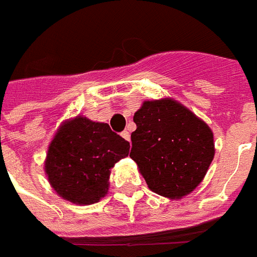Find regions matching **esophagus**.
Returning a JSON list of instances; mask_svg holds the SVG:
<instances>
[{
	"mask_svg": "<svg viewBox=\"0 0 257 257\" xmlns=\"http://www.w3.org/2000/svg\"><path fill=\"white\" fill-rule=\"evenodd\" d=\"M121 137H123V138H124V140H126V141H128L130 142V133H128V131H123V133H121Z\"/></svg>",
	"mask_w": 257,
	"mask_h": 257,
	"instance_id": "obj_1",
	"label": "esophagus"
}]
</instances>
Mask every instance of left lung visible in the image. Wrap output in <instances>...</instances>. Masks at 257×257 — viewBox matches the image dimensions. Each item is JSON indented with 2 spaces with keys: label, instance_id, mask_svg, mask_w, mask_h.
Returning a JSON list of instances; mask_svg holds the SVG:
<instances>
[{
  "label": "left lung",
  "instance_id": "8db88e82",
  "mask_svg": "<svg viewBox=\"0 0 257 257\" xmlns=\"http://www.w3.org/2000/svg\"><path fill=\"white\" fill-rule=\"evenodd\" d=\"M130 157L152 192L181 200L203 182L215 156L207 123L174 98L144 101L134 113Z\"/></svg>",
  "mask_w": 257,
  "mask_h": 257
}]
</instances>
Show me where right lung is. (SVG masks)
I'll return each instance as SVG.
<instances>
[{"label":"right lung","mask_w":257,"mask_h":257,"mask_svg":"<svg viewBox=\"0 0 257 257\" xmlns=\"http://www.w3.org/2000/svg\"><path fill=\"white\" fill-rule=\"evenodd\" d=\"M130 144L109 124L78 115L63 121L48 147L45 174L60 197L90 205L105 197L110 170L128 156Z\"/></svg>","instance_id":"obj_1"}]
</instances>
